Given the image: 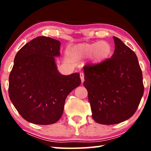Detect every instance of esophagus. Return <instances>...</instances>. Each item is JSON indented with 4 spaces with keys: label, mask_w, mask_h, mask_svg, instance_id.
I'll return each mask as SVG.
<instances>
[{
    "label": "esophagus",
    "mask_w": 151,
    "mask_h": 151,
    "mask_svg": "<svg viewBox=\"0 0 151 151\" xmlns=\"http://www.w3.org/2000/svg\"><path fill=\"white\" fill-rule=\"evenodd\" d=\"M80 77H81V79L82 83H83L84 81H85V75H84V74L83 73H80Z\"/></svg>",
    "instance_id": "esophagus-1"
}]
</instances>
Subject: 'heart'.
Masks as SVG:
<instances>
[{
  "mask_svg": "<svg viewBox=\"0 0 151 151\" xmlns=\"http://www.w3.org/2000/svg\"><path fill=\"white\" fill-rule=\"evenodd\" d=\"M68 52L76 59L92 56L94 63H101L110 57L112 48L106 41H100L74 46L68 50Z\"/></svg>",
  "mask_w": 151,
  "mask_h": 151,
  "instance_id": "heart-1",
  "label": "heart"
}]
</instances>
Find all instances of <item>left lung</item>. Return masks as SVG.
<instances>
[{
    "label": "left lung",
    "mask_w": 151,
    "mask_h": 151,
    "mask_svg": "<svg viewBox=\"0 0 151 151\" xmlns=\"http://www.w3.org/2000/svg\"><path fill=\"white\" fill-rule=\"evenodd\" d=\"M111 58L83 67L92 116L103 124L122 122L133 115L144 93L137 57L119 38Z\"/></svg>",
    "instance_id": "1"
}]
</instances>
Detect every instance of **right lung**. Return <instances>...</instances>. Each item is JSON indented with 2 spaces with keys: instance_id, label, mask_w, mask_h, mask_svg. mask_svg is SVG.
Returning <instances> with one entry per match:
<instances>
[{
  "instance_id": "obj_1",
  "label": "right lung",
  "mask_w": 151,
  "mask_h": 151,
  "mask_svg": "<svg viewBox=\"0 0 151 151\" xmlns=\"http://www.w3.org/2000/svg\"><path fill=\"white\" fill-rule=\"evenodd\" d=\"M60 42L40 36L17 53L9 75V94L15 108L28 122L55 123L62 116L65 99L81 85L79 73H58L55 57L60 56Z\"/></svg>"
}]
</instances>
